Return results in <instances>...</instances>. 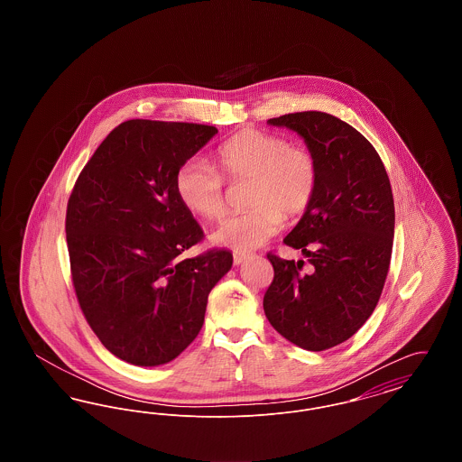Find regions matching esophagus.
<instances>
[{
    "label": "esophagus",
    "instance_id": "esophagus-1",
    "mask_svg": "<svg viewBox=\"0 0 462 462\" xmlns=\"http://www.w3.org/2000/svg\"><path fill=\"white\" fill-rule=\"evenodd\" d=\"M247 256H249L247 253H236V254H234V263L241 264Z\"/></svg>",
    "mask_w": 462,
    "mask_h": 462
}]
</instances>
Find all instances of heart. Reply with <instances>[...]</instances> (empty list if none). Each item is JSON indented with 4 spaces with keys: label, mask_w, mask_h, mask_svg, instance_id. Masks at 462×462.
<instances>
[{
    "label": "heart",
    "mask_w": 462,
    "mask_h": 462,
    "mask_svg": "<svg viewBox=\"0 0 462 462\" xmlns=\"http://www.w3.org/2000/svg\"><path fill=\"white\" fill-rule=\"evenodd\" d=\"M220 171L204 159H190L176 171L180 202L204 220L226 213V183L245 189L247 211L228 217L213 241L237 251L270 241L284 218L303 217L319 189V162L307 147L292 145L277 133L247 128L223 142L217 152Z\"/></svg>",
    "instance_id": "1"
}]
</instances>
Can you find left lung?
I'll return each mask as SVG.
<instances>
[{
	"instance_id": "left-lung-1",
	"label": "left lung",
	"mask_w": 462,
	"mask_h": 462,
	"mask_svg": "<svg viewBox=\"0 0 462 462\" xmlns=\"http://www.w3.org/2000/svg\"><path fill=\"white\" fill-rule=\"evenodd\" d=\"M268 123L305 138L319 162V189L284 239L311 268L270 251L264 315L287 341L324 352L352 337L381 298L395 234L392 185L371 142L336 116L305 110Z\"/></svg>"
}]
</instances>
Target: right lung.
Segmentation results:
<instances>
[{
  "label": "right lung",
  "mask_w": 462,
  "mask_h": 462,
  "mask_svg": "<svg viewBox=\"0 0 462 462\" xmlns=\"http://www.w3.org/2000/svg\"><path fill=\"white\" fill-rule=\"evenodd\" d=\"M218 130L130 119L107 134L67 202L72 286L91 330L117 358L168 364L204 324L228 249L181 254L204 239L176 196V171Z\"/></svg>",
  "instance_id": "obj_1"
}]
</instances>
